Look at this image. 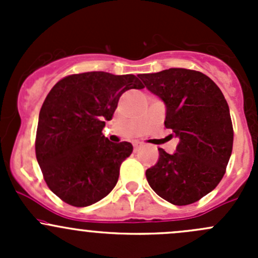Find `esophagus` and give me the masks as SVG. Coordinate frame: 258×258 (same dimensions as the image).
I'll list each match as a JSON object with an SVG mask.
<instances>
[{
	"instance_id": "1",
	"label": "esophagus",
	"mask_w": 258,
	"mask_h": 258,
	"mask_svg": "<svg viewBox=\"0 0 258 258\" xmlns=\"http://www.w3.org/2000/svg\"><path fill=\"white\" fill-rule=\"evenodd\" d=\"M140 147H141V144H140V142H135V144H134V150L135 151H139Z\"/></svg>"
}]
</instances>
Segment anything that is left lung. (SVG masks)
Masks as SVG:
<instances>
[{
    "label": "left lung",
    "mask_w": 258,
    "mask_h": 258,
    "mask_svg": "<svg viewBox=\"0 0 258 258\" xmlns=\"http://www.w3.org/2000/svg\"><path fill=\"white\" fill-rule=\"evenodd\" d=\"M139 77L165 102V127L179 139L173 155L158 148L157 163L146 171L148 184L170 204H194L220 183L232 153L227 101L209 76L194 70L168 69Z\"/></svg>",
    "instance_id": "left-lung-1"
}]
</instances>
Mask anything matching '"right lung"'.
<instances>
[{
    "mask_svg": "<svg viewBox=\"0 0 258 258\" xmlns=\"http://www.w3.org/2000/svg\"><path fill=\"white\" fill-rule=\"evenodd\" d=\"M131 88H144L135 75L95 71L70 75L49 91L38 116L36 158L48 188L66 204L90 206L116 186L134 147L110 142L102 130Z\"/></svg>",
    "mask_w": 258,
    "mask_h": 258,
    "instance_id": "add662e5",
    "label": "right lung"
}]
</instances>
